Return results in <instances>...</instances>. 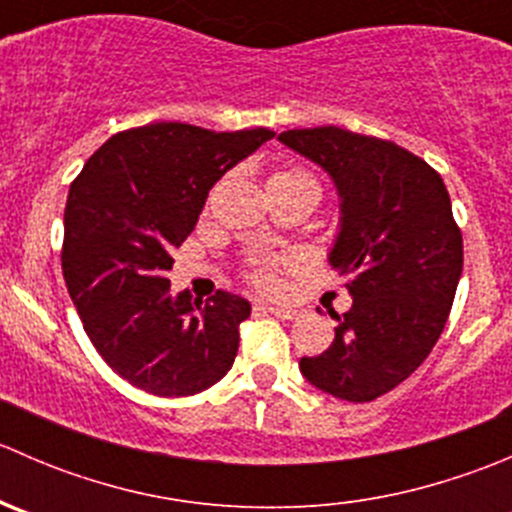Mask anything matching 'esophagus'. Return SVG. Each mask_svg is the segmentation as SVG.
<instances>
[{
    "instance_id": "obj_1",
    "label": "esophagus",
    "mask_w": 512,
    "mask_h": 512,
    "mask_svg": "<svg viewBox=\"0 0 512 512\" xmlns=\"http://www.w3.org/2000/svg\"><path fill=\"white\" fill-rule=\"evenodd\" d=\"M265 312H270L272 317H277V319H297L299 317V309L280 307V304H270V307H265Z\"/></svg>"
}]
</instances>
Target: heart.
<instances>
[{
  "label": "heart",
  "instance_id": "b5f03b06",
  "mask_svg": "<svg viewBox=\"0 0 512 512\" xmlns=\"http://www.w3.org/2000/svg\"><path fill=\"white\" fill-rule=\"evenodd\" d=\"M272 180H292V183H304V185H312V188H317V180H314L309 173H304V170H282V173H277ZM250 277H252V282H255V285L262 287V289H275L277 287L275 272H272L267 265H257L255 270H252Z\"/></svg>",
  "mask_w": 512,
  "mask_h": 512
}]
</instances>
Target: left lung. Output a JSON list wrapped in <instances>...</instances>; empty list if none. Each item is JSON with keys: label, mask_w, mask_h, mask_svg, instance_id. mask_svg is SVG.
<instances>
[{"label": "left lung", "mask_w": 512, "mask_h": 512, "mask_svg": "<svg viewBox=\"0 0 512 512\" xmlns=\"http://www.w3.org/2000/svg\"><path fill=\"white\" fill-rule=\"evenodd\" d=\"M317 163L339 195L329 265L347 277L352 309L327 352L299 371L337 399L374 401L423 364L446 327L463 270V237L443 178L414 153L337 126L277 136Z\"/></svg>", "instance_id": "8db88e82"}]
</instances>
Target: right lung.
<instances>
[{"mask_svg":"<svg viewBox=\"0 0 512 512\" xmlns=\"http://www.w3.org/2000/svg\"><path fill=\"white\" fill-rule=\"evenodd\" d=\"M275 136L151 123L108 138L71 183L61 270L96 352L156 396H193L230 371L250 302L173 294L165 272L210 188Z\"/></svg>","mask_w":512,"mask_h":512,"instance_id":"obj_1","label":"right lung"}]
</instances>
